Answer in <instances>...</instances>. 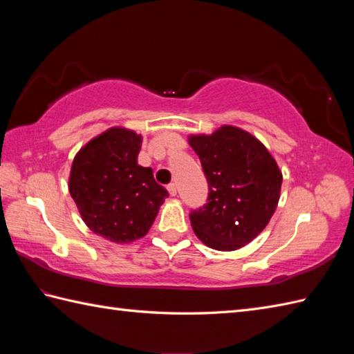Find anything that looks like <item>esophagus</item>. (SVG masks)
<instances>
[{
    "instance_id": "obj_1",
    "label": "esophagus",
    "mask_w": 354,
    "mask_h": 354,
    "mask_svg": "<svg viewBox=\"0 0 354 354\" xmlns=\"http://www.w3.org/2000/svg\"><path fill=\"white\" fill-rule=\"evenodd\" d=\"M167 190L171 194V196H176V184H169L167 185Z\"/></svg>"
}]
</instances>
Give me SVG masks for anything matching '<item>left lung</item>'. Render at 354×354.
<instances>
[{
  "label": "left lung",
  "mask_w": 354,
  "mask_h": 354,
  "mask_svg": "<svg viewBox=\"0 0 354 354\" xmlns=\"http://www.w3.org/2000/svg\"><path fill=\"white\" fill-rule=\"evenodd\" d=\"M208 183L204 207L190 212L193 231L207 246L234 251L250 243L272 217L283 183L261 142L239 127L222 126L190 138Z\"/></svg>",
  "instance_id": "1"
}]
</instances>
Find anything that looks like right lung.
I'll return each mask as SVG.
<instances>
[{
	"mask_svg": "<svg viewBox=\"0 0 354 354\" xmlns=\"http://www.w3.org/2000/svg\"><path fill=\"white\" fill-rule=\"evenodd\" d=\"M141 137L112 127L91 140L73 161L70 194L82 219L111 242L141 239L152 227L167 190L137 156Z\"/></svg>",
	"mask_w": 354,
	"mask_h": 354,
	"instance_id": "obj_1",
	"label": "right lung"
}]
</instances>
